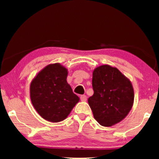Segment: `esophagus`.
<instances>
[{
    "label": "esophagus",
    "mask_w": 159,
    "mask_h": 159,
    "mask_svg": "<svg viewBox=\"0 0 159 159\" xmlns=\"http://www.w3.org/2000/svg\"><path fill=\"white\" fill-rule=\"evenodd\" d=\"M80 100L82 101H87V96L85 95H82L80 96Z\"/></svg>",
    "instance_id": "obj_1"
}]
</instances>
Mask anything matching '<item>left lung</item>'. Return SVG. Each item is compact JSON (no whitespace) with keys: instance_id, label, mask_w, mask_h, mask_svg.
Segmentation results:
<instances>
[{"instance_id":"obj_1","label":"left lung","mask_w":159,"mask_h":159,"mask_svg":"<svg viewBox=\"0 0 159 159\" xmlns=\"http://www.w3.org/2000/svg\"><path fill=\"white\" fill-rule=\"evenodd\" d=\"M92 84L94 93L88 103L95 120L104 127L122 121L134 103L131 81L116 67L101 65L93 70Z\"/></svg>"}]
</instances>
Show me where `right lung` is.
Here are the masks:
<instances>
[{
    "mask_svg": "<svg viewBox=\"0 0 159 159\" xmlns=\"http://www.w3.org/2000/svg\"><path fill=\"white\" fill-rule=\"evenodd\" d=\"M68 70L59 63L51 64L39 71L30 83V95L34 109L45 120H64L80 98L66 81Z\"/></svg>",
    "mask_w": 159,
    "mask_h": 159,
    "instance_id": "obj_1",
    "label": "right lung"
}]
</instances>
